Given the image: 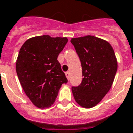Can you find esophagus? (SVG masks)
Instances as JSON below:
<instances>
[{"mask_svg":"<svg viewBox=\"0 0 133 133\" xmlns=\"http://www.w3.org/2000/svg\"><path fill=\"white\" fill-rule=\"evenodd\" d=\"M65 76H66V77L68 78V79L69 80L70 79V72H65Z\"/></svg>","mask_w":133,"mask_h":133,"instance_id":"obj_1","label":"esophagus"}]
</instances>
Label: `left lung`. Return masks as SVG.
Returning <instances> with one entry per match:
<instances>
[{
  "mask_svg": "<svg viewBox=\"0 0 133 133\" xmlns=\"http://www.w3.org/2000/svg\"><path fill=\"white\" fill-rule=\"evenodd\" d=\"M79 58L82 80L72 91L77 104L89 109L105 97L114 82L118 68L117 60L111 44L94 36L72 38L70 41Z\"/></svg>",
  "mask_w": 133,
  "mask_h": 133,
  "instance_id": "left-lung-1",
  "label": "left lung"
}]
</instances>
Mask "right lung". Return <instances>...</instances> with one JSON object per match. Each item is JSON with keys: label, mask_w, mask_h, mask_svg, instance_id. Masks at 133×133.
I'll list each match as a JSON object with an SVG mask.
<instances>
[{"label": "right lung", "mask_w": 133, "mask_h": 133, "mask_svg": "<svg viewBox=\"0 0 133 133\" xmlns=\"http://www.w3.org/2000/svg\"><path fill=\"white\" fill-rule=\"evenodd\" d=\"M68 41L66 37L34 36L19 50L17 75L26 95L39 109L51 107L62 84L68 82L57 60Z\"/></svg>", "instance_id": "add662e5"}]
</instances>
